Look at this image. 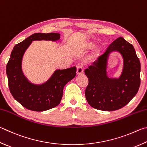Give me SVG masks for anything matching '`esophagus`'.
Instances as JSON below:
<instances>
[{"instance_id":"obj_1","label":"esophagus","mask_w":147,"mask_h":147,"mask_svg":"<svg viewBox=\"0 0 147 147\" xmlns=\"http://www.w3.org/2000/svg\"><path fill=\"white\" fill-rule=\"evenodd\" d=\"M83 73H84V68H83V67L81 65H79L77 67V69H76L77 74H81Z\"/></svg>"}]
</instances>
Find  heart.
I'll return each mask as SVG.
<instances>
[{
	"instance_id": "obj_1",
	"label": "heart",
	"mask_w": 147,
	"mask_h": 147,
	"mask_svg": "<svg viewBox=\"0 0 147 147\" xmlns=\"http://www.w3.org/2000/svg\"><path fill=\"white\" fill-rule=\"evenodd\" d=\"M95 47V44L92 43V42H89V43H87L86 45H85V48L86 49L90 50V49H92L93 48H94Z\"/></svg>"
}]
</instances>
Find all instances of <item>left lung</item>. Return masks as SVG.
<instances>
[{
    "label": "left lung",
    "instance_id": "8db88e82",
    "mask_svg": "<svg viewBox=\"0 0 147 147\" xmlns=\"http://www.w3.org/2000/svg\"><path fill=\"white\" fill-rule=\"evenodd\" d=\"M116 51L123 58V69L118 77L108 76L109 57ZM141 64L134 46L123 38L113 41L105 52L85 70L89 80L85 98L92 107L113 111L123 107L134 98L140 85Z\"/></svg>",
    "mask_w": 147,
    "mask_h": 147
}]
</instances>
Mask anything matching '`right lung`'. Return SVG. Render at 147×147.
<instances>
[{
    "label": "right lung",
    "instance_id": "add662e5",
    "mask_svg": "<svg viewBox=\"0 0 147 147\" xmlns=\"http://www.w3.org/2000/svg\"><path fill=\"white\" fill-rule=\"evenodd\" d=\"M60 34L38 33L29 36L15 45L6 65L10 92L13 98L30 111L42 112L59 105L63 87L76 76V67L56 69L50 78L42 84H33L28 79L22 70V59L26 50L36 40L57 41Z\"/></svg>",
    "mask_w": 147,
    "mask_h": 147
}]
</instances>
